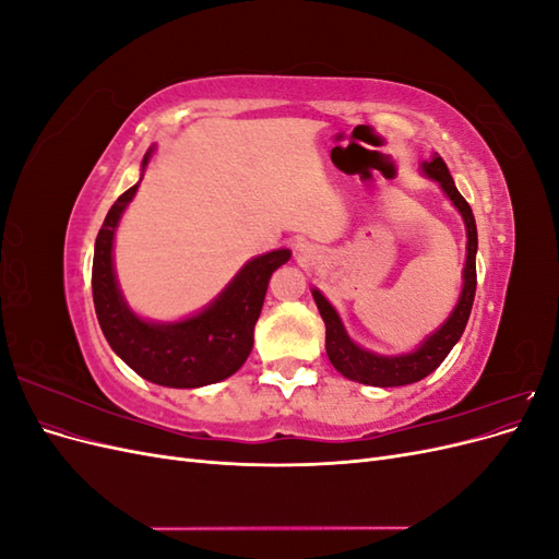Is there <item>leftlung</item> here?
I'll return each instance as SVG.
<instances>
[{"label": "left lung", "instance_id": "left-lung-1", "mask_svg": "<svg viewBox=\"0 0 559 559\" xmlns=\"http://www.w3.org/2000/svg\"><path fill=\"white\" fill-rule=\"evenodd\" d=\"M421 175L433 179L441 191L448 195V200L454 205V210L462 214L464 228H466V261L462 270V292L456 298L452 312L448 319L438 326L433 333H429L413 352L403 354H378L354 343L341 314L331 306L329 298L312 286V298L319 308L321 319L326 324V354L337 373H343L347 380L370 384V386H403L413 384L443 364V359L450 354V349L460 341L466 321L473 308V298H476V253H478V230L476 218L468 207V202L456 191V186L450 177L448 165L441 156H433L431 160L421 163Z\"/></svg>", "mask_w": 559, "mask_h": 559}]
</instances>
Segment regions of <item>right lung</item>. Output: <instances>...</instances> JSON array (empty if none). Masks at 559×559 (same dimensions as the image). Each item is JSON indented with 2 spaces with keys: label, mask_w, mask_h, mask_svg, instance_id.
Wrapping results in <instances>:
<instances>
[{
  "label": "right lung",
  "mask_w": 559,
  "mask_h": 559,
  "mask_svg": "<svg viewBox=\"0 0 559 559\" xmlns=\"http://www.w3.org/2000/svg\"><path fill=\"white\" fill-rule=\"evenodd\" d=\"M151 154L154 146L142 160V177ZM140 181L114 202L95 240L93 302L99 329L118 357L148 382L175 389L222 382L240 370L251 354L253 326L263 308L267 282L292 259V251L275 249L249 259L226 289L195 314L177 321L144 319L128 306L114 267L116 228Z\"/></svg>",
  "instance_id": "right-lung-1"
}]
</instances>
